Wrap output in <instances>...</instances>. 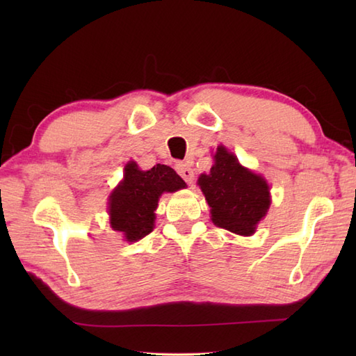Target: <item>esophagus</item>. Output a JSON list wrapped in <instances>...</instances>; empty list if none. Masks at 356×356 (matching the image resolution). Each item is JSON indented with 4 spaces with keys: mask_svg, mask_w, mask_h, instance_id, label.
Instances as JSON below:
<instances>
[{
    "mask_svg": "<svg viewBox=\"0 0 356 356\" xmlns=\"http://www.w3.org/2000/svg\"><path fill=\"white\" fill-rule=\"evenodd\" d=\"M176 168H177V172L180 174V176H182V179L185 180L186 184H193L194 171H193L190 163H188V162H180V163H177Z\"/></svg>",
    "mask_w": 356,
    "mask_h": 356,
    "instance_id": "34e87169",
    "label": "esophagus"
}]
</instances>
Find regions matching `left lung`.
<instances>
[{"label": "left lung", "instance_id": "8db88e82", "mask_svg": "<svg viewBox=\"0 0 356 356\" xmlns=\"http://www.w3.org/2000/svg\"><path fill=\"white\" fill-rule=\"evenodd\" d=\"M218 228L238 236H252L270 207L269 185L260 174L241 166L237 156L217 147L214 165L197 180Z\"/></svg>", "mask_w": 356, "mask_h": 356}]
</instances>
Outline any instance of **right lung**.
Here are the masks:
<instances>
[{
  "mask_svg": "<svg viewBox=\"0 0 356 356\" xmlns=\"http://www.w3.org/2000/svg\"><path fill=\"white\" fill-rule=\"evenodd\" d=\"M185 186L182 177L170 166L157 163L142 171L136 162H128L124 179L108 199L110 226L122 232L125 241L134 243L153 231L159 197Z\"/></svg>",
  "mask_w": 356,
  "mask_h": 356,
  "instance_id": "1",
  "label": "right lung"
}]
</instances>
